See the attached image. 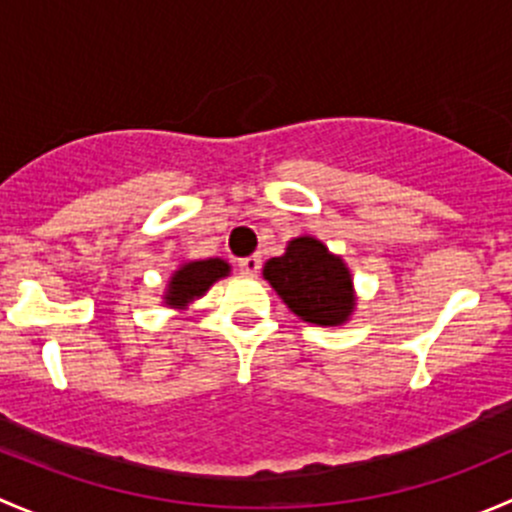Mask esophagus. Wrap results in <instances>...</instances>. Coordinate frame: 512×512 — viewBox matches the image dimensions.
<instances>
[{
	"mask_svg": "<svg viewBox=\"0 0 512 512\" xmlns=\"http://www.w3.org/2000/svg\"><path fill=\"white\" fill-rule=\"evenodd\" d=\"M260 265H262V260H260V255H250V257H245V260H240V272L242 275H247V277H252V275H257V272H260Z\"/></svg>",
	"mask_w": 512,
	"mask_h": 512,
	"instance_id": "34e87169",
	"label": "esophagus"
}]
</instances>
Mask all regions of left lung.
Here are the masks:
<instances>
[{"label": "left lung", "mask_w": 512, "mask_h": 512, "mask_svg": "<svg viewBox=\"0 0 512 512\" xmlns=\"http://www.w3.org/2000/svg\"><path fill=\"white\" fill-rule=\"evenodd\" d=\"M265 280L304 322L334 327L354 309L349 270L314 237L289 242L285 255L265 265Z\"/></svg>", "instance_id": "left-lung-1"}]
</instances>
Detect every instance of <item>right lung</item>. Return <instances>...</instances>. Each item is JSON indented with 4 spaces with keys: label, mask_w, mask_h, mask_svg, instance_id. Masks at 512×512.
<instances>
[{
    "label": "right lung",
    "mask_w": 512,
    "mask_h": 512,
    "mask_svg": "<svg viewBox=\"0 0 512 512\" xmlns=\"http://www.w3.org/2000/svg\"><path fill=\"white\" fill-rule=\"evenodd\" d=\"M227 272H230V267H227V262L223 260L188 262V265L180 267V270L173 275L165 299H168V304L183 307V304H188L190 299L208 292V287L213 285V282H218L220 277H225Z\"/></svg>",
    "instance_id": "1"
}]
</instances>
